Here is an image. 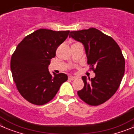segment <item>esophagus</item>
Here are the masks:
<instances>
[{"label": "esophagus", "mask_w": 134, "mask_h": 134, "mask_svg": "<svg viewBox=\"0 0 134 134\" xmlns=\"http://www.w3.org/2000/svg\"><path fill=\"white\" fill-rule=\"evenodd\" d=\"M76 77H73V76H69V79L71 80V81H73V80H75L76 79Z\"/></svg>", "instance_id": "esophagus-1"}]
</instances>
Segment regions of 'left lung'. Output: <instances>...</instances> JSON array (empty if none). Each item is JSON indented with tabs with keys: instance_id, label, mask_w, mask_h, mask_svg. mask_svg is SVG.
I'll return each mask as SVG.
<instances>
[{
	"instance_id": "obj_1",
	"label": "left lung",
	"mask_w": 134,
	"mask_h": 134,
	"mask_svg": "<svg viewBox=\"0 0 134 134\" xmlns=\"http://www.w3.org/2000/svg\"><path fill=\"white\" fill-rule=\"evenodd\" d=\"M69 37L85 47L87 63L95 73L94 78L82 76L84 87L77 92L87 104L97 106L110 98L118 90L125 71V59L119 46L110 36L96 28L73 31Z\"/></svg>"
}]
</instances>
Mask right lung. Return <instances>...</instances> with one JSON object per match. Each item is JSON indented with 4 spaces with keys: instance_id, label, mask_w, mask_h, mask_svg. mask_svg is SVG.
I'll return each mask as SVG.
<instances>
[{
    "instance_id": "add662e5",
    "label": "right lung",
    "mask_w": 134,
    "mask_h": 134,
    "mask_svg": "<svg viewBox=\"0 0 134 134\" xmlns=\"http://www.w3.org/2000/svg\"><path fill=\"white\" fill-rule=\"evenodd\" d=\"M69 32L39 29L16 47L10 61L12 77L21 95L30 103L43 105L49 102L68 79L65 73L52 75L48 66Z\"/></svg>"
}]
</instances>
